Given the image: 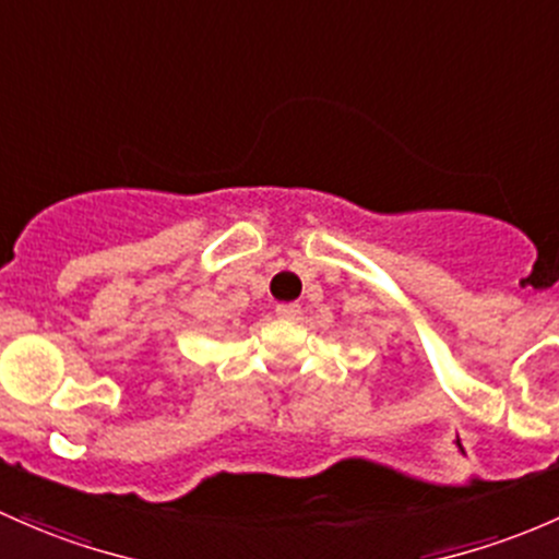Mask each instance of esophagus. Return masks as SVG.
<instances>
[{"label":"esophagus","instance_id":"1","mask_svg":"<svg viewBox=\"0 0 559 559\" xmlns=\"http://www.w3.org/2000/svg\"><path fill=\"white\" fill-rule=\"evenodd\" d=\"M277 318H282V320H298V318H301V307H298V304H280V307H277Z\"/></svg>","mask_w":559,"mask_h":559}]
</instances>
